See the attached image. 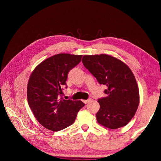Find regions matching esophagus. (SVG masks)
<instances>
[{
  "label": "esophagus",
  "mask_w": 161,
  "mask_h": 161,
  "mask_svg": "<svg viewBox=\"0 0 161 161\" xmlns=\"http://www.w3.org/2000/svg\"><path fill=\"white\" fill-rule=\"evenodd\" d=\"M91 100H92L91 99H87V100H83V102L86 104L87 103H89V102H90Z\"/></svg>",
  "instance_id": "esophagus-1"
}]
</instances>
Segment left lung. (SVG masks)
I'll return each mask as SVG.
<instances>
[{
	"instance_id": "1",
	"label": "left lung",
	"mask_w": 161,
	"mask_h": 161,
	"mask_svg": "<svg viewBox=\"0 0 161 161\" xmlns=\"http://www.w3.org/2000/svg\"><path fill=\"white\" fill-rule=\"evenodd\" d=\"M82 62L100 85L107 86L105 97L98 99L96 114L99 124L109 129L127 125L134 116L140 101L135 76L124 62L107 54L86 55Z\"/></svg>"
}]
</instances>
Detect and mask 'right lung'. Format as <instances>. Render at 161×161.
I'll return each mask as SVG.
<instances>
[{
  "label": "right lung",
  "instance_id": "1",
  "mask_svg": "<svg viewBox=\"0 0 161 161\" xmlns=\"http://www.w3.org/2000/svg\"><path fill=\"white\" fill-rule=\"evenodd\" d=\"M82 56L58 53L48 58L36 66L29 79L28 104L37 120L47 130L56 131L69 127L85 106L81 101L59 96L66 85L68 73L79 64Z\"/></svg>",
  "mask_w": 161,
  "mask_h": 161
}]
</instances>
